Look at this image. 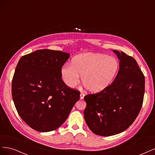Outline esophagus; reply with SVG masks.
Wrapping results in <instances>:
<instances>
[{
  "instance_id": "esophagus-1",
  "label": "esophagus",
  "mask_w": 155,
  "mask_h": 155,
  "mask_svg": "<svg viewBox=\"0 0 155 155\" xmlns=\"http://www.w3.org/2000/svg\"><path fill=\"white\" fill-rule=\"evenodd\" d=\"M84 96H85V94H84L83 92H81L80 93V99H83Z\"/></svg>"
}]
</instances>
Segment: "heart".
Instances as JSON below:
<instances>
[{
  "label": "heart",
  "mask_w": 155,
  "mask_h": 155,
  "mask_svg": "<svg viewBox=\"0 0 155 155\" xmlns=\"http://www.w3.org/2000/svg\"><path fill=\"white\" fill-rule=\"evenodd\" d=\"M120 68L116 58L107 55L87 53L75 57L71 64H65L61 69V77L65 85L73 88L81 75L84 87L91 92H100L113 81Z\"/></svg>",
  "instance_id": "1"
}]
</instances>
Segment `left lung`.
Segmentation results:
<instances>
[{
    "label": "left lung",
    "instance_id": "8db88e82",
    "mask_svg": "<svg viewBox=\"0 0 155 155\" xmlns=\"http://www.w3.org/2000/svg\"><path fill=\"white\" fill-rule=\"evenodd\" d=\"M120 59V70L110 85L84 97L86 123L92 132L109 137L123 132L137 118L143 104L145 77L133 57L113 50Z\"/></svg>",
    "mask_w": 155,
    "mask_h": 155
}]
</instances>
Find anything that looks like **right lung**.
<instances>
[{
  "instance_id": "obj_1",
  "label": "right lung",
  "mask_w": 155,
  "mask_h": 155,
  "mask_svg": "<svg viewBox=\"0 0 155 155\" xmlns=\"http://www.w3.org/2000/svg\"><path fill=\"white\" fill-rule=\"evenodd\" d=\"M69 55L42 49L18 61L12 79V97L18 114L33 129H57L79 100L80 92L67 86L61 77V69Z\"/></svg>"
}]
</instances>
